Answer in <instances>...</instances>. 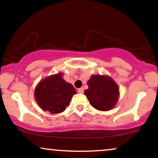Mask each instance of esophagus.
<instances>
[{"label": "esophagus", "mask_w": 158, "mask_h": 158, "mask_svg": "<svg viewBox=\"0 0 158 158\" xmlns=\"http://www.w3.org/2000/svg\"><path fill=\"white\" fill-rule=\"evenodd\" d=\"M84 88H79L78 89V90H77V92H78L79 93H84Z\"/></svg>", "instance_id": "obj_1"}]
</instances>
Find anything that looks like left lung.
I'll list each match as a JSON object with an SVG mask.
<instances>
[{
    "label": "left lung",
    "instance_id": "left-lung-1",
    "mask_svg": "<svg viewBox=\"0 0 158 158\" xmlns=\"http://www.w3.org/2000/svg\"><path fill=\"white\" fill-rule=\"evenodd\" d=\"M89 88L84 94L93 108L99 111H109L115 106L119 98V88L111 77L92 75L87 81Z\"/></svg>",
    "mask_w": 158,
    "mask_h": 158
}]
</instances>
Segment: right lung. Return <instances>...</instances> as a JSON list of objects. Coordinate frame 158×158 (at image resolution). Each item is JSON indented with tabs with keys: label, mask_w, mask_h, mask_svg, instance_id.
Returning <instances> with one entry per match:
<instances>
[{
	"label": "right lung",
	"mask_w": 158,
	"mask_h": 158,
	"mask_svg": "<svg viewBox=\"0 0 158 158\" xmlns=\"http://www.w3.org/2000/svg\"><path fill=\"white\" fill-rule=\"evenodd\" d=\"M62 73L50 75L39 82L35 90V98L44 111L59 114L69 106L73 95L76 94L72 84L62 77Z\"/></svg>",
	"instance_id": "obj_1"
}]
</instances>
